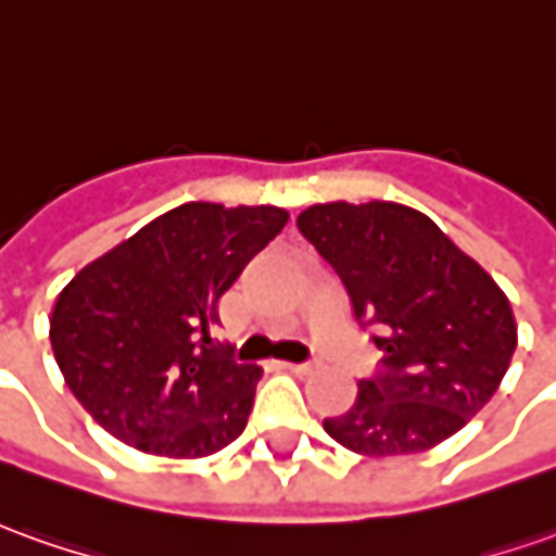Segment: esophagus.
<instances>
[{
	"label": "esophagus",
	"mask_w": 556,
	"mask_h": 556,
	"mask_svg": "<svg viewBox=\"0 0 556 556\" xmlns=\"http://www.w3.org/2000/svg\"><path fill=\"white\" fill-rule=\"evenodd\" d=\"M285 366L293 375H308V372H312V369H315L317 363H315V359H305V363H285Z\"/></svg>",
	"instance_id": "esophagus-1"
}]
</instances>
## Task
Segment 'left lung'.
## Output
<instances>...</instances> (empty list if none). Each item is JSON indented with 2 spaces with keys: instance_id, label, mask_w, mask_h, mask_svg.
I'll return each mask as SVG.
<instances>
[{
  "instance_id": "1",
  "label": "left lung",
  "mask_w": 556,
  "mask_h": 556,
  "mask_svg": "<svg viewBox=\"0 0 556 556\" xmlns=\"http://www.w3.org/2000/svg\"><path fill=\"white\" fill-rule=\"evenodd\" d=\"M384 351L354 408L324 430L363 457L430 451L496 393L518 348L500 285L427 214L400 202H317L296 217Z\"/></svg>"
}]
</instances>
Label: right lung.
Masks as SVG:
<instances>
[{"label":"right lung","instance_id":"1","mask_svg":"<svg viewBox=\"0 0 556 556\" xmlns=\"http://www.w3.org/2000/svg\"><path fill=\"white\" fill-rule=\"evenodd\" d=\"M290 214L184 202L75 271L51 348L102 430L156 457L197 460L236 442L263 369L212 339L217 302Z\"/></svg>","mask_w":556,"mask_h":556}]
</instances>
